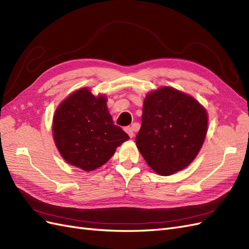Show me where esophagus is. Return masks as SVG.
I'll return each instance as SVG.
<instances>
[{"instance_id":"obj_1","label":"esophagus","mask_w":249,"mask_h":249,"mask_svg":"<svg viewBox=\"0 0 249 249\" xmlns=\"http://www.w3.org/2000/svg\"><path fill=\"white\" fill-rule=\"evenodd\" d=\"M124 131H125V133L129 135L130 136V138H133L134 137V131H133V129L131 126H126V127H124Z\"/></svg>"}]
</instances>
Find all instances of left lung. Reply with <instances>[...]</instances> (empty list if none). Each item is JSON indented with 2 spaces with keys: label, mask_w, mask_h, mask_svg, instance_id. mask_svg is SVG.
<instances>
[{
  "label": "left lung",
  "mask_w": 249,
  "mask_h": 249,
  "mask_svg": "<svg viewBox=\"0 0 249 249\" xmlns=\"http://www.w3.org/2000/svg\"><path fill=\"white\" fill-rule=\"evenodd\" d=\"M208 131V113L191 95L172 87L146 94L136 136L140 154L156 173L171 176L196 158Z\"/></svg>",
  "instance_id": "1"
}]
</instances>
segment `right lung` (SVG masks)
I'll return each mask as SVG.
<instances>
[{"mask_svg": "<svg viewBox=\"0 0 249 249\" xmlns=\"http://www.w3.org/2000/svg\"><path fill=\"white\" fill-rule=\"evenodd\" d=\"M52 131L63 159L85 171L101 167L117 146L129 140L113 123L106 95L94 96L88 88L77 90L59 105Z\"/></svg>", "mask_w": 249, "mask_h": 249, "instance_id": "add662e5", "label": "right lung"}]
</instances>
